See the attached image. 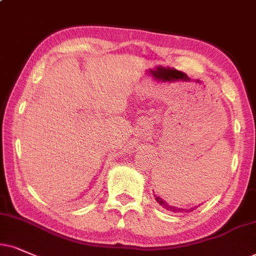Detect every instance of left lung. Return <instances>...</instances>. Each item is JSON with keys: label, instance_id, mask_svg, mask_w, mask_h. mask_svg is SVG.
I'll list each match as a JSON object with an SVG mask.
<instances>
[{"label": "left lung", "instance_id": "obj_1", "mask_svg": "<svg viewBox=\"0 0 256 256\" xmlns=\"http://www.w3.org/2000/svg\"><path fill=\"white\" fill-rule=\"evenodd\" d=\"M154 200H157L158 204L163 206L164 209L169 210V212H177V214H184V212H194V210L197 208V206H200V204H198V206H192V208H186H186H180V206H170L169 203L166 202V200H164L163 198H160V197L158 196V195H156V194H154Z\"/></svg>", "mask_w": 256, "mask_h": 256}]
</instances>
